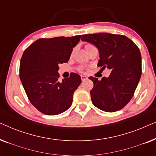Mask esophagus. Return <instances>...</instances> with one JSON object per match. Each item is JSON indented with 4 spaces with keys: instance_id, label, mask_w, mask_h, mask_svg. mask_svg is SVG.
Here are the masks:
<instances>
[{
    "instance_id": "esophagus-1",
    "label": "esophagus",
    "mask_w": 156,
    "mask_h": 156,
    "mask_svg": "<svg viewBox=\"0 0 156 156\" xmlns=\"http://www.w3.org/2000/svg\"><path fill=\"white\" fill-rule=\"evenodd\" d=\"M81 79H82V81L83 82V81H84V80H87V76L82 75V76H81Z\"/></svg>"
}]
</instances>
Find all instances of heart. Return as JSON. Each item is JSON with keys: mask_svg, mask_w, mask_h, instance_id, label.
<instances>
[{"mask_svg": "<svg viewBox=\"0 0 156 156\" xmlns=\"http://www.w3.org/2000/svg\"><path fill=\"white\" fill-rule=\"evenodd\" d=\"M94 49H96V48L91 44H85V46H84V50L87 53H89L90 51L94 50ZM78 69H79V71L82 72L83 70H84V67H81L80 66V67H78Z\"/></svg>", "mask_w": 156, "mask_h": 156, "instance_id": "b5f03b06", "label": "heart"}]
</instances>
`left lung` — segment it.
<instances>
[{
  "label": "left lung",
  "mask_w": 156,
  "mask_h": 156,
  "mask_svg": "<svg viewBox=\"0 0 156 156\" xmlns=\"http://www.w3.org/2000/svg\"><path fill=\"white\" fill-rule=\"evenodd\" d=\"M82 41L94 44L100 54L98 67L112 70L108 78L89 77L96 107L106 112L123 108L132 99L142 73L141 55L138 46L126 36L110 33L82 35Z\"/></svg>",
  "instance_id": "1"
}]
</instances>
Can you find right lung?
Listing matches in <instances>:
<instances>
[{
	"label": "right lung",
	"instance_id": "1",
	"mask_svg": "<svg viewBox=\"0 0 156 156\" xmlns=\"http://www.w3.org/2000/svg\"><path fill=\"white\" fill-rule=\"evenodd\" d=\"M81 35L40 38L25 49L20 62V79L31 104L42 114L57 115L72 105L82 80L78 74L59 81V64L67 63Z\"/></svg>",
	"mask_w": 156,
	"mask_h": 156
}]
</instances>
